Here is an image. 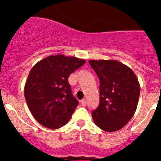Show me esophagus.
I'll list each match as a JSON object with an SVG mask.
<instances>
[{
    "label": "esophagus",
    "instance_id": "obj_1",
    "mask_svg": "<svg viewBox=\"0 0 161 161\" xmlns=\"http://www.w3.org/2000/svg\"><path fill=\"white\" fill-rule=\"evenodd\" d=\"M86 101L85 100V99H82V100L81 101V105L82 106L85 107V106H86Z\"/></svg>",
    "mask_w": 161,
    "mask_h": 161
}]
</instances>
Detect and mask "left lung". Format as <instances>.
Listing matches in <instances>:
<instances>
[{
  "label": "left lung",
  "instance_id": "left-lung-1",
  "mask_svg": "<svg viewBox=\"0 0 161 161\" xmlns=\"http://www.w3.org/2000/svg\"><path fill=\"white\" fill-rule=\"evenodd\" d=\"M99 79L100 101L92 111L95 124L105 131H116L134 115L140 86L131 68L116 60H90Z\"/></svg>",
  "mask_w": 161,
  "mask_h": 161
}]
</instances>
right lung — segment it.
I'll return each mask as SVG.
<instances>
[{"label":"right lung","mask_w":161,"mask_h":161,"mask_svg":"<svg viewBox=\"0 0 161 161\" xmlns=\"http://www.w3.org/2000/svg\"><path fill=\"white\" fill-rule=\"evenodd\" d=\"M85 63L84 59L58 54L33 66L25 85V98L41 125L57 129L69 122L79 101L72 95L68 77Z\"/></svg>","instance_id":"add662e5"}]
</instances>
